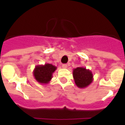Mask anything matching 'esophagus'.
Instances as JSON below:
<instances>
[{"mask_svg":"<svg viewBox=\"0 0 125 125\" xmlns=\"http://www.w3.org/2000/svg\"><path fill=\"white\" fill-rule=\"evenodd\" d=\"M62 67L63 68H64V69H66V68H67L68 66H67V64H63L62 65Z\"/></svg>","mask_w":125,"mask_h":125,"instance_id":"1","label":"esophagus"}]
</instances>
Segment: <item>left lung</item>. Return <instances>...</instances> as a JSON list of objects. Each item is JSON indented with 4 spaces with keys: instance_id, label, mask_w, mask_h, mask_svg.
<instances>
[{
    "instance_id": "1",
    "label": "left lung",
    "mask_w": 125,
    "mask_h": 125,
    "mask_svg": "<svg viewBox=\"0 0 125 125\" xmlns=\"http://www.w3.org/2000/svg\"><path fill=\"white\" fill-rule=\"evenodd\" d=\"M73 75L75 84L79 88H86L93 81L92 72L83 67H78L73 69Z\"/></svg>"
}]
</instances>
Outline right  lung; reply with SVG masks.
I'll return each mask as SVG.
<instances>
[{
  "mask_svg": "<svg viewBox=\"0 0 125 125\" xmlns=\"http://www.w3.org/2000/svg\"><path fill=\"white\" fill-rule=\"evenodd\" d=\"M57 67L51 64L46 63L44 65H37L33 71V75L39 83L41 84H48L52 78V74Z\"/></svg>",
  "mask_w": 125,
  "mask_h": 125,
  "instance_id": "add662e5",
  "label": "right lung"
}]
</instances>
